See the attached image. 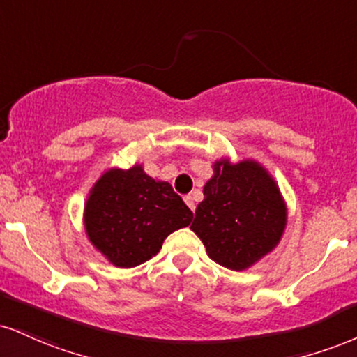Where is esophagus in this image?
Here are the masks:
<instances>
[{"mask_svg":"<svg viewBox=\"0 0 357 357\" xmlns=\"http://www.w3.org/2000/svg\"><path fill=\"white\" fill-rule=\"evenodd\" d=\"M184 203H186L188 206H190V209H191V211H195V209H196V203H195V197H192L191 195L184 196Z\"/></svg>","mask_w":357,"mask_h":357,"instance_id":"1","label":"esophagus"}]
</instances>
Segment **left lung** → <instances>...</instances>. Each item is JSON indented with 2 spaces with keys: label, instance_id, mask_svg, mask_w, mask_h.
Segmentation results:
<instances>
[{
  "label": "left lung",
  "instance_id": "left-lung-1",
  "mask_svg": "<svg viewBox=\"0 0 357 357\" xmlns=\"http://www.w3.org/2000/svg\"><path fill=\"white\" fill-rule=\"evenodd\" d=\"M191 229L214 263L243 271L276 248L286 227V204L276 183L256 161L214 162Z\"/></svg>",
  "mask_w": 357,
  "mask_h": 357
}]
</instances>
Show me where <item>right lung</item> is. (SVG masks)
I'll return each instance as SVG.
<instances>
[{
	"label": "right lung",
	"instance_id": "1",
	"mask_svg": "<svg viewBox=\"0 0 357 357\" xmlns=\"http://www.w3.org/2000/svg\"><path fill=\"white\" fill-rule=\"evenodd\" d=\"M191 220L192 211L171 184L154 181L139 165L106 171L84 206L89 241L118 268L151 259L167 236L190 226Z\"/></svg>",
	"mask_w": 357,
	"mask_h": 357
}]
</instances>
